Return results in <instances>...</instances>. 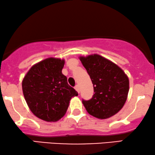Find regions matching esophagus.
<instances>
[{
	"label": "esophagus",
	"mask_w": 155,
	"mask_h": 155,
	"mask_svg": "<svg viewBox=\"0 0 155 155\" xmlns=\"http://www.w3.org/2000/svg\"><path fill=\"white\" fill-rule=\"evenodd\" d=\"M75 89L76 90V91H77L78 93H79V92H80V87H79V85H76V87H75Z\"/></svg>",
	"instance_id": "1"
}]
</instances>
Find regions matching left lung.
<instances>
[{
    "instance_id": "left-lung-1",
    "label": "left lung",
    "mask_w": 155,
    "mask_h": 155,
    "mask_svg": "<svg viewBox=\"0 0 155 155\" xmlns=\"http://www.w3.org/2000/svg\"><path fill=\"white\" fill-rule=\"evenodd\" d=\"M80 61L91 78L93 97L82 100L87 112L98 119H107L121 110L127 99L130 82L121 68L98 54L80 56Z\"/></svg>"
}]
</instances>
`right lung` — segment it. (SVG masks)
<instances>
[{
    "label": "right lung",
    "instance_id": "obj_1",
    "mask_svg": "<svg viewBox=\"0 0 155 155\" xmlns=\"http://www.w3.org/2000/svg\"><path fill=\"white\" fill-rule=\"evenodd\" d=\"M64 59L48 58L27 72L22 81L24 98L35 116L46 121H56L64 116L77 91L68 84L62 74Z\"/></svg>",
    "mask_w": 155,
    "mask_h": 155
}]
</instances>
